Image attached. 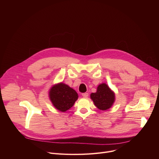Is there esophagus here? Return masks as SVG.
<instances>
[{
    "instance_id": "34e87169",
    "label": "esophagus",
    "mask_w": 159,
    "mask_h": 159,
    "mask_svg": "<svg viewBox=\"0 0 159 159\" xmlns=\"http://www.w3.org/2000/svg\"><path fill=\"white\" fill-rule=\"evenodd\" d=\"M82 95L84 98H87L88 97V93H84L82 94Z\"/></svg>"
}]
</instances>
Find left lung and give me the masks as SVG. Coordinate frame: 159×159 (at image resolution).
<instances>
[{
    "mask_svg": "<svg viewBox=\"0 0 159 159\" xmlns=\"http://www.w3.org/2000/svg\"><path fill=\"white\" fill-rule=\"evenodd\" d=\"M90 97L98 109L103 111L110 109L115 101V93L106 83L99 84L96 92L91 93Z\"/></svg>",
    "mask_w": 159,
    "mask_h": 159,
    "instance_id": "1",
    "label": "left lung"
}]
</instances>
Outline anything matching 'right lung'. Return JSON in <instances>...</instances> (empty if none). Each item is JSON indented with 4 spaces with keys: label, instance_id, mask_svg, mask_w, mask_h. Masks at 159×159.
<instances>
[{
    "label": "right lung",
    "instance_id": "1",
    "mask_svg": "<svg viewBox=\"0 0 159 159\" xmlns=\"http://www.w3.org/2000/svg\"><path fill=\"white\" fill-rule=\"evenodd\" d=\"M49 97L53 106L62 112L70 110L79 97L76 91L62 82L51 88Z\"/></svg>",
    "mask_w": 159,
    "mask_h": 159
}]
</instances>
